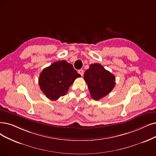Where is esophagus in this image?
Here are the masks:
<instances>
[{
    "label": "esophagus",
    "instance_id": "1",
    "mask_svg": "<svg viewBox=\"0 0 156 156\" xmlns=\"http://www.w3.org/2000/svg\"><path fill=\"white\" fill-rule=\"evenodd\" d=\"M78 73L80 75V76H83V74H84V70H82V69L79 70H78Z\"/></svg>",
    "mask_w": 156,
    "mask_h": 156
}]
</instances>
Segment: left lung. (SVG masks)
<instances>
[{
  "mask_svg": "<svg viewBox=\"0 0 156 156\" xmlns=\"http://www.w3.org/2000/svg\"><path fill=\"white\" fill-rule=\"evenodd\" d=\"M84 79L88 84L91 97L98 101L106 96L115 86V77L98 63L91 64L86 70Z\"/></svg>",
  "mask_w": 156,
  "mask_h": 156,
  "instance_id": "8db88e82",
  "label": "left lung"
}]
</instances>
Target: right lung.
<instances>
[{"label": "right lung", "mask_w": 156, "mask_h": 156, "mask_svg": "<svg viewBox=\"0 0 156 156\" xmlns=\"http://www.w3.org/2000/svg\"><path fill=\"white\" fill-rule=\"evenodd\" d=\"M80 75L66 61L55 62L41 72L38 83L41 90L51 101L66 94L70 86Z\"/></svg>", "instance_id": "right-lung-1"}]
</instances>
